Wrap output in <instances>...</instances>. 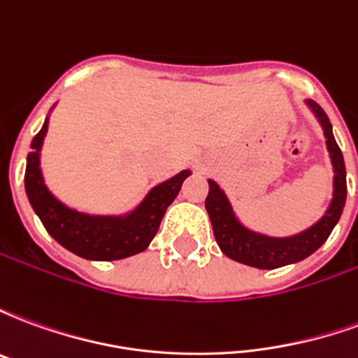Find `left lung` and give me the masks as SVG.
I'll use <instances>...</instances> for the list:
<instances>
[{"mask_svg": "<svg viewBox=\"0 0 358 358\" xmlns=\"http://www.w3.org/2000/svg\"><path fill=\"white\" fill-rule=\"evenodd\" d=\"M308 105L313 107L318 120L322 122L326 143H328L334 172H336V176H334V199H331L330 209L320 222H316L313 228H308L307 232L299 234L295 238H285V240L266 238L261 234L249 232L236 220L226 195L220 192V187L213 180H209V194L205 199V209L209 213L213 232H215L218 248L222 249V253L234 261H238V263L249 264L255 268L272 270L280 268L284 264L303 261L308 255H313L316 249L328 240L334 226L338 224L339 217H341L347 197L343 153H341L338 141L331 134V124L326 117V113L316 103L308 101Z\"/></svg>", "mask_w": 358, "mask_h": 358, "instance_id": "obj_1", "label": "left lung"}]
</instances>
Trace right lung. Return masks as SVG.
I'll return each instance as SVG.
<instances>
[{"label": "right lung", "mask_w": 358, "mask_h": 358, "mask_svg": "<svg viewBox=\"0 0 358 358\" xmlns=\"http://www.w3.org/2000/svg\"><path fill=\"white\" fill-rule=\"evenodd\" d=\"M45 132L48 120L30 143L24 186L32 209L40 217L45 230L51 234V238H55L74 255L90 261H118L148 249L159 230L164 210L178 195L182 182L189 176V172H180L174 178L157 186L138 210L128 217H88L59 203L43 184L40 172V148Z\"/></svg>", "instance_id": "right-lung-1"}]
</instances>
